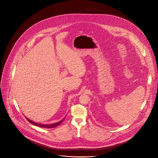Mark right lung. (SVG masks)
<instances>
[{
  "instance_id": "right-lung-1",
  "label": "right lung",
  "mask_w": 158,
  "mask_h": 158,
  "mask_svg": "<svg viewBox=\"0 0 158 158\" xmlns=\"http://www.w3.org/2000/svg\"><path fill=\"white\" fill-rule=\"evenodd\" d=\"M27 119V121H28L29 123H32V124H34V125H35V126H37L41 127H44V128H52V127H55L59 126L60 124H61V123H62V121L64 120V119H63V120H62V121H59V122H58V123H54V124H38V123H34V122L31 121V120L29 119Z\"/></svg>"
}]
</instances>
